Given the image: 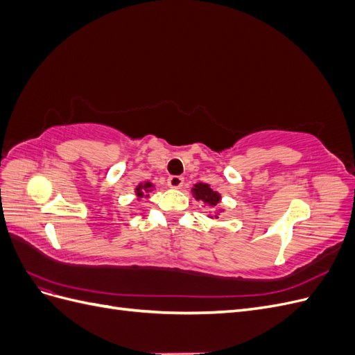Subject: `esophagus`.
<instances>
[{
	"label": "esophagus",
	"instance_id": "esophagus-1",
	"mask_svg": "<svg viewBox=\"0 0 355 355\" xmlns=\"http://www.w3.org/2000/svg\"><path fill=\"white\" fill-rule=\"evenodd\" d=\"M167 185H168L170 188L178 189V188H180L182 185H184V178H182V176H168Z\"/></svg>",
	"mask_w": 355,
	"mask_h": 355
}]
</instances>
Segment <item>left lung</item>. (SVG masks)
I'll list each match as a JSON object with an SVG mask.
<instances>
[{"label": "left lung", "instance_id": "8db88e82", "mask_svg": "<svg viewBox=\"0 0 355 355\" xmlns=\"http://www.w3.org/2000/svg\"><path fill=\"white\" fill-rule=\"evenodd\" d=\"M192 192H194V196H196L197 200H201L202 202L209 204L210 207H216L219 201H220V196L218 194L216 191H213L209 185L198 184V185L194 187ZM214 218H218V216H214Z\"/></svg>", "mask_w": 355, "mask_h": 355}]
</instances>
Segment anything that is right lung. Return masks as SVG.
I'll use <instances>...</instances> for the list:
<instances>
[{
  "label": "right lung",
  "instance_id": "add662e5",
  "mask_svg": "<svg viewBox=\"0 0 355 355\" xmlns=\"http://www.w3.org/2000/svg\"><path fill=\"white\" fill-rule=\"evenodd\" d=\"M151 187H153V185L149 184V182H146V184H145L144 187H142V185H139V187L136 188V194H137V197H139V198H142V197H144V189H142V188H145V189L148 191V189L151 188ZM146 197H148V196H146Z\"/></svg>",
  "mask_w": 355,
  "mask_h": 355
}]
</instances>
